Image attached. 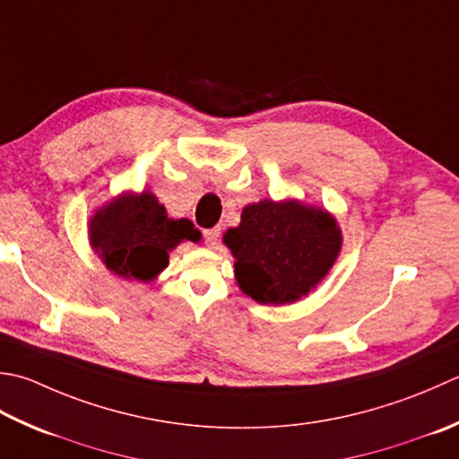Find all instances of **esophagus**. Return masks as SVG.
Returning a JSON list of instances; mask_svg holds the SVG:
<instances>
[{"label": "esophagus", "instance_id": "1", "mask_svg": "<svg viewBox=\"0 0 459 459\" xmlns=\"http://www.w3.org/2000/svg\"><path fill=\"white\" fill-rule=\"evenodd\" d=\"M219 237H221V229H219V227H214V229H206V230H204V242H206V245H209V247L217 245Z\"/></svg>", "mask_w": 459, "mask_h": 459}]
</instances>
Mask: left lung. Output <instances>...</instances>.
<instances>
[{
	"mask_svg": "<svg viewBox=\"0 0 459 459\" xmlns=\"http://www.w3.org/2000/svg\"><path fill=\"white\" fill-rule=\"evenodd\" d=\"M222 242L235 256L238 289L258 304H292L328 276L342 250L334 214L299 199L247 204Z\"/></svg>",
	"mask_w": 459,
	"mask_h": 459,
	"instance_id": "obj_1",
	"label": "left lung"
}]
</instances>
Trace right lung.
I'll use <instances>...</instances> for the list:
<instances>
[{
  "label": "right lung",
  "mask_w": 459,
  "mask_h": 459,
  "mask_svg": "<svg viewBox=\"0 0 459 459\" xmlns=\"http://www.w3.org/2000/svg\"><path fill=\"white\" fill-rule=\"evenodd\" d=\"M89 245L105 268L125 281L152 282L181 242L201 240L188 219H170L151 191H125L99 206L87 222Z\"/></svg>",
  "instance_id": "obj_1"
}]
</instances>
